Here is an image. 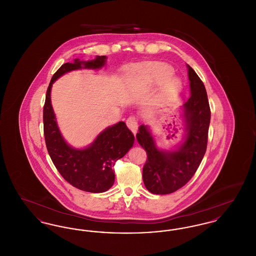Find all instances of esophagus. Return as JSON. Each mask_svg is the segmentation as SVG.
<instances>
[{
  "label": "esophagus",
  "mask_w": 256,
  "mask_h": 256,
  "mask_svg": "<svg viewBox=\"0 0 256 256\" xmlns=\"http://www.w3.org/2000/svg\"><path fill=\"white\" fill-rule=\"evenodd\" d=\"M126 126H128V128L134 132L136 134L137 132V128H138V121L136 119L135 116H130L126 120Z\"/></svg>",
  "instance_id": "obj_1"
}]
</instances>
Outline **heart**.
Listing matches in <instances>:
<instances>
[{
  "mask_svg": "<svg viewBox=\"0 0 256 256\" xmlns=\"http://www.w3.org/2000/svg\"><path fill=\"white\" fill-rule=\"evenodd\" d=\"M170 76H172V72L169 69H166V68H160V69H156L152 71V76L154 78V80L159 82L168 80ZM180 86H182V82L180 80L170 78L164 88V94L166 96H174L178 92V90L180 89Z\"/></svg>",
  "mask_w": 256,
  "mask_h": 256,
  "instance_id": "b5f03b06",
  "label": "heart"
}]
</instances>
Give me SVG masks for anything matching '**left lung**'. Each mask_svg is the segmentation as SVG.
<instances>
[{"label":"left lung","instance_id":"left-lung-1","mask_svg":"<svg viewBox=\"0 0 256 256\" xmlns=\"http://www.w3.org/2000/svg\"><path fill=\"white\" fill-rule=\"evenodd\" d=\"M191 97L184 104L185 141L178 150L165 152L156 146L148 126L142 124L136 134L146 150L143 180L146 189L156 195L176 192L195 174L206 152L211 111L204 82L188 65Z\"/></svg>","mask_w":256,"mask_h":256}]
</instances>
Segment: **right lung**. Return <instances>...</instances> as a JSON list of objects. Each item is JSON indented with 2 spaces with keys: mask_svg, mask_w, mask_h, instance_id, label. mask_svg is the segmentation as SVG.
Returning <instances> with one entry per match:
<instances>
[{
  "mask_svg": "<svg viewBox=\"0 0 256 256\" xmlns=\"http://www.w3.org/2000/svg\"><path fill=\"white\" fill-rule=\"evenodd\" d=\"M106 58L67 62L54 74L50 82L43 108L44 137L50 159L62 178L74 187L90 193H102L113 185L115 174L113 167L118 159L134 146V135L124 122L108 128L100 134L94 143L84 150H76L63 140L58 128L50 104L52 84L65 73L84 68L98 69L104 65Z\"/></svg>",
  "mask_w": 256,
  "mask_h": 256,
  "instance_id": "obj_1",
  "label": "right lung"
}]
</instances>
